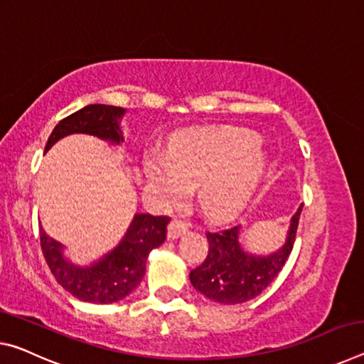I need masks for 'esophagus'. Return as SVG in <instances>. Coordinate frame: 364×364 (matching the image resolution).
<instances>
[{
  "label": "esophagus",
  "mask_w": 364,
  "mask_h": 364,
  "mask_svg": "<svg viewBox=\"0 0 364 364\" xmlns=\"http://www.w3.org/2000/svg\"><path fill=\"white\" fill-rule=\"evenodd\" d=\"M188 232V225L180 218H173L168 225V240H176Z\"/></svg>",
  "instance_id": "esophagus-1"
}]
</instances>
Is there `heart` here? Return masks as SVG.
Instances as JSON below:
<instances>
[{"label":"heart","instance_id":"b5f03b06","mask_svg":"<svg viewBox=\"0 0 364 364\" xmlns=\"http://www.w3.org/2000/svg\"><path fill=\"white\" fill-rule=\"evenodd\" d=\"M265 154L252 132L233 128L186 131L164 155L144 160L147 186L164 199H180L196 186L207 218L225 220L246 205L261 181Z\"/></svg>","mask_w":364,"mask_h":364}]
</instances>
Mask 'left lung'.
<instances>
[{"label":"left lung","instance_id":"1","mask_svg":"<svg viewBox=\"0 0 364 364\" xmlns=\"http://www.w3.org/2000/svg\"><path fill=\"white\" fill-rule=\"evenodd\" d=\"M303 204L290 220L284 246L270 255H251L240 245V225L222 232L207 233L209 252L204 262L191 270L196 290L204 296L222 304L250 301L272 284L284 267L295 243L296 228Z\"/></svg>","mask_w":364,"mask_h":364}]
</instances>
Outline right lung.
Here are the masks:
<instances>
[{
  "mask_svg": "<svg viewBox=\"0 0 364 364\" xmlns=\"http://www.w3.org/2000/svg\"><path fill=\"white\" fill-rule=\"evenodd\" d=\"M126 109L113 105H87L55 126L45 152L69 134H90L112 144L124 142L121 118ZM170 217L136 213L117 247L90 265H76L65 256V246L40 227V245L58 284L80 301L109 304L134 291L146 274L149 252L166 238Z\"/></svg>",
  "mask_w": 364,
  "mask_h": 364,
  "instance_id": "add662e5",
  "label": "right lung"
}]
</instances>
